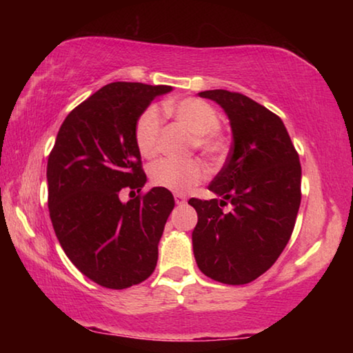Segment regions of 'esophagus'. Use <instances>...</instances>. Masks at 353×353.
Returning a JSON list of instances; mask_svg holds the SVG:
<instances>
[{
    "mask_svg": "<svg viewBox=\"0 0 353 353\" xmlns=\"http://www.w3.org/2000/svg\"><path fill=\"white\" fill-rule=\"evenodd\" d=\"M174 201H176L177 205H183L185 202H187V198H185V194L177 193V194H174Z\"/></svg>",
    "mask_w": 353,
    "mask_h": 353,
    "instance_id": "obj_1",
    "label": "esophagus"
}]
</instances>
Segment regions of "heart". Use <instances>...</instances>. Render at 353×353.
Returning a JSON list of instances; mask_svg holds the SVG:
<instances>
[{"label":"heart","instance_id":"b5f03b06","mask_svg":"<svg viewBox=\"0 0 353 353\" xmlns=\"http://www.w3.org/2000/svg\"><path fill=\"white\" fill-rule=\"evenodd\" d=\"M166 113L176 119L179 126L191 134L190 149L198 151L210 162H221L229 151V140L219 124V113L212 104L199 98H182L165 104ZM134 140L139 152L152 159L160 151L162 117L157 107H146L134 126ZM207 177V170L199 160L176 162L160 160L149 168L152 185L172 193H187Z\"/></svg>","mask_w":353,"mask_h":353}]
</instances>
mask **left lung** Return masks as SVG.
Here are the masks:
<instances>
[{"instance_id": "8db88e82", "label": "left lung", "mask_w": 353, "mask_h": 353, "mask_svg": "<svg viewBox=\"0 0 353 353\" xmlns=\"http://www.w3.org/2000/svg\"><path fill=\"white\" fill-rule=\"evenodd\" d=\"M223 107L234 143L208 190L223 199L191 198L198 212L193 250L199 270L216 282L244 285L276 263L301 205L302 168L285 124L243 93L201 92ZM232 204L230 212L222 207Z\"/></svg>"}]
</instances>
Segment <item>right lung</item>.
Listing matches in <instances>:
<instances>
[{"instance_id":"right-lung-1","label":"right lung","mask_w":353,"mask_h":353,"mask_svg":"<svg viewBox=\"0 0 353 353\" xmlns=\"http://www.w3.org/2000/svg\"><path fill=\"white\" fill-rule=\"evenodd\" d=\"M171 90L107 83L68 113L48 157V208L57 240L77 270L104 288L139 285L157 265L174 198L159 187L141 191L146 174L134 126ZM124 190L133 198L128 203L121 202Z\"/></svg>"}]
</instances>
